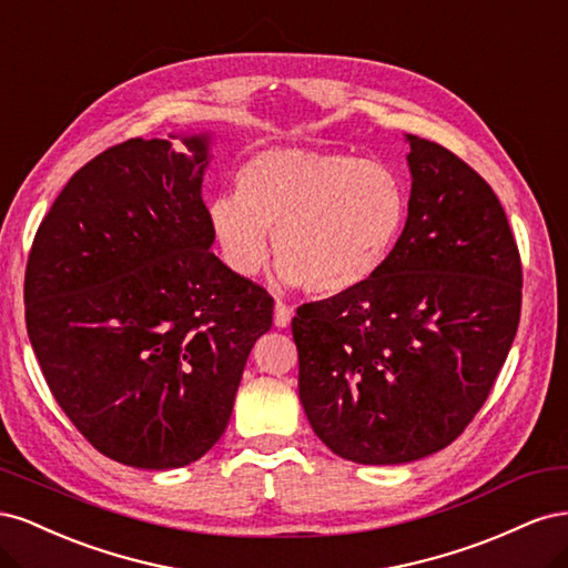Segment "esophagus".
<instances>
[{
    "label": "esophagus",
    "instance_id": "34e87169",
    "mask_svg": "<svg viewBox=\"0 0 568 568\" xmlns=\"http://www.w3.org/2000/svg\"><path fill=\"white\" fill-rule=\"evenodd\" d=\"M291 317H294V307L288 303H277L274 305V326H280V329H286Z\"/></svg>",
    "mask_w": 568,
    "mask_h": 568
}]
</instances>
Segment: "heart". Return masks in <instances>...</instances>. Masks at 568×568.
<instances>
[{
  "label": "heart",
  "instance_id": "heart-1",
  "mask_svg": "<svg viewBox=\"0 0 568 568\" xmlns=\"http://www.w3.org/2000/svg\"><path fill=\"white\" fill-rule=\"evenodd\" d=\"M407 189L395 170L346 153L270 146L236 170V194H220L205 222L225 265L253 277L272 239L284 286L338 296L367 284L398 242Z\"/></svg>",
  "mask_w": 568,
  "mask_h": 568
}]
</instances>
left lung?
<instances>
[{"label":"left lung","instance_id":"8db88e82","mask_svg":"<svg viewBox=\"0 0 568 568\" xmlns=\"http://www.w3.org/2000/svg\"><path fill=\"white\" fill-rule=\"evenodd\" d=\"M407 222L386 265L298 307V398L357 464H407L467 428L521 315V261L500 199L445 146L405 134Z\"/></svg>","mask_w":568,"mask_h":568}]
</instances>
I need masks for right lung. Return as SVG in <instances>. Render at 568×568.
I'll use <instances>...</instances> for the list:
<instances>
[{
    "label": "right lung",
    "mask_w": 568,
    "mask_h": 568,
    "mask_svg": "<svg viewBox=\"0 0 568 568\" xmlns=\"http://www.w3.org/2000/svg\"><path fill=\"white\" fill-rule=\"evenodd\" d=\"M213 132L128 140L68 180L32 242L26 324L49 390L94 448L180 469L225 434L267 291L215 253Z\"/></svg>",
    "instance_id": "right-lung-1"
}]
</instances>
